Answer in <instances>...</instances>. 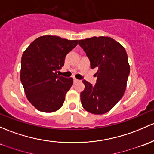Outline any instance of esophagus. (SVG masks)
<instances>
[{
    "label": "esophagus",
    "instance_id": "esophagus-1",
    "mask_svg": "<svg viewBox=\"0 0 154 154\" xmlns=\"http://www.w3.org/2000/svg\"><path fill=\"white\" fill-rule=\"evenodd\" d=\"M73 81H74V83H75V82H78V80H77V79H75V78H74L73 79Z\"/></svg>",
    "mask_w": 154,
    "mask_h": 154
}]
</instances>
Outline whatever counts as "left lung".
I'll use <instances>...</instances> for the list:
<instances>
[{
	"label": "left lung",
	"mask_w": 154,
	"mask_h": 154,
	"mask_svg": "<svg viewBox=\"0 0 154 154\" xmlns=\"http://www.w3.org/2000/svg\"><path fill=\"white\" fill-rule=\"evenodd\" d=\"M91 63L98 69L95 85L82 80L85 89L80 94L82 105L96 115L107 112L119 102L126 90L130 67L124 47L109 37H92L78 40Z\"/></svg>",
	"instance_id": "obj_1"
}]
</instances>
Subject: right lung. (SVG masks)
<instances>
[{
    "label": "right lung",
    "mask_w": 154,
    "mask_h": 154,
    "mask_svg": "<svg viewBox=\"0 0 154 154\" xmlns=\"http://www.w3.org/2000/svg\"><path fill=\"white\" fill-rule=\"evenodd\" d=\"M77 40L55 36L37 38L23 52L20 80L27 99L38 110L52 112L63 105L73 78L57 74L66 55L77 46Z\"/></svg>",
    "instance_id": "obj_1"
}]
</instances>
